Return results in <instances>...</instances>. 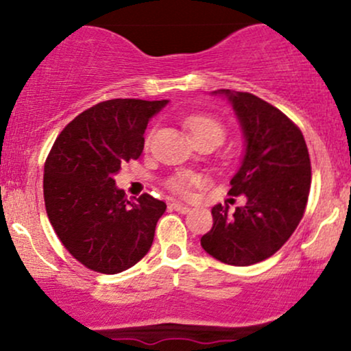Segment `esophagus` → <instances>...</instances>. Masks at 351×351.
I'll return each instance as SVG.
<instances>
[{"label": "esophagus", "instance_id": "esophagus-1", "mask_svg": "<svg viewBox=\"0 0 351 351\" xmlns=\"http://www.w3.org/2000/svg\"><path fill=\"white\" fill-rule=\"evenodd\" d=\"M171 208L175 209V211H178V213H183V215H184V213H188L189 209H191V208H189V206H186V204H183V203H178V201H173V203H171Z\"/></svg>", "mask_w": 351, "mask_h": 351}]
</instances>
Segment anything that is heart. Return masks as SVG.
I'll use <instances>...</instances> for the list:
<instances>
[{"instance_id":"1","label":"heart","mask_w":351,"mask_h":351,"mask_svg":"<svg viewBox=\"0 0 351 351\" xmlns=\"http://www.w3.org/2000/svg\"><path fill=\"white\" fill-rule=\"evenodd\" d=\"M186 127L189 128V132H191L195 142L196 140L206 138V136H209V138H215L216 142L219 143L224 136L223 125L208 115L189 117V119H186ZM199 181L201 178L196 175V173L183 171L168 180V188H170L173 193H176V195L186 196L189 195V189L196 186V184H199Z\"/></svg>"}]
</instances>
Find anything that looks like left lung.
Masks as SVG:
<instances>
[{"instance_id":"left-lung-1","label":"left lung","mask_w":351,"mask_h":351,"mask_svg":"<svg viewBox=\"0 0 351 351\" xmlns=\"http://www.w3.org/2000/svg\"><path fill=\"white\" fill-rule=\"evenodd\" d=\"M229 100L244 135V156L229 195L247 203L228 215L211 209L213 228L201 237L209 256L229 265H252L287 243L307 206L310 156L300 128L265 100L229 88L215 90Z\"/></svg>"}]
</instances>
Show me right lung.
<instances>
[{"mask_svg": "<svg viewBox=\"0 0 351 351\" xmlns=\"http://www.w3.org/2000/svg\"><path fill=\"white\" fill-rule=\"evenodd\" d=\"M168 100L114 99L75 117L44 165V203L56 234L80 264L119 274L150 251L167 209L150 195L125 198L114 176L143 152V134Z\"/></svg>", "mask_w": 351, "mask_h": 351, "instance_id": "obj_1", "label": "right lung"}]
</instances>
